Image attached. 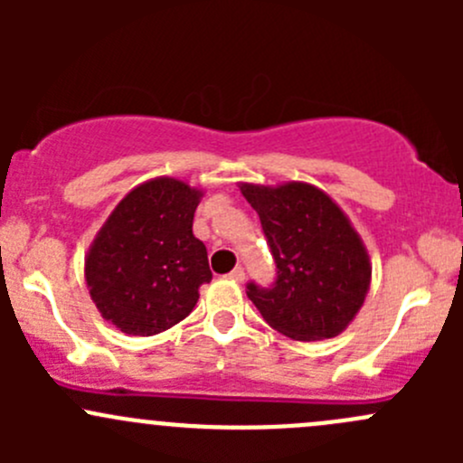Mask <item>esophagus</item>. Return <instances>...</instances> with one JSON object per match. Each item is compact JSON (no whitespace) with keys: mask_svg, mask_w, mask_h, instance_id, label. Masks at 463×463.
<instances>
[{"mask_svg":"<svg viewBox=\"0 0 463 463\" xmlns=\"http://www.w3.org/2000/svg\"><path fill=\"white\" fill-rule=\"evenodd\" d=\"M228 278H231L232 282H244L246 273H244V269H241V266H237V269H232L231 273H228Z\"/></svg>","mask_w":463,"mask_h":463,"instance_id":"34e87169","label":"esophagus"}]
</instances>
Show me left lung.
Returning <instances> with one entry per match:
<instances>
[{"label": "left lung", "instance_id": "left-lung-1", "mask_svg": "<svg viewBox=\"0 0 463 463\" xmlns=\"http://www.w3.org/2000/svg\"><path fill=\"white\" fill-rule=\"evenodd\" d=\"M260 214L278 266L270 288L249 284L261 318L293 340L334 338L356 318L372 282L361 235L326 193L311 184H240Z\"/></svg>", "mask_w": 463, "mask_h": 463}]
</instances>
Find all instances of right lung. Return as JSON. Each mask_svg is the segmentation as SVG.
I'll use <instances>...</instances> for the list:
<instances>
[{"instance_id":"add662e5","label":"right lung","mask_w":463,"mask_h":463,"mask_svg":"<svg viewBox=\"0 0 463 463\" xmlns=\"http://www.w3.org/2000/svg\"><path fill=\"white\" fill-rule=\"evenodd\" d=\"M203 193L156 176L111 210L85 258L89 296L107 322L129 335L170 329L194 309L213 279L208 253L193 235Z\"/></svg>"}]
</instances>
